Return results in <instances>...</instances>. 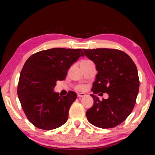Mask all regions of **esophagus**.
<instances>
[{
	"instance_id": "obj_1",
	"label": "esophagus",
	"mask_w": 155,
	"mask_h": 155,
	"mask_svg": "<svg viewBox=\"0 0 155 155\" xmlns=\"http://www.w3.org/2000/svg\"><path fill=\"white\" fill-rule=\"evenodd\" d=\"M85 94H84V93H78V97H79V98H81V97H83L85 96Z\"/></svg>"
}]
</instances>
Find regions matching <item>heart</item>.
Instances as JSON below:
<instances>
[{"label": "heart", "mask_w": 155, "mask_h": 155, "mask_svg": "<svg viewBox=\"0 0 155 155\" xmlns=\"http://www.w3.org/2000/svg\"><path fill=\"white\" fill-rule=\"evenodd\" d=\"M87 61H83L82 63L87 62ZM78 88V90H83V89H84V87H83V86H79Z\"/></svg>", "instance_id": "1"}]
</instances>
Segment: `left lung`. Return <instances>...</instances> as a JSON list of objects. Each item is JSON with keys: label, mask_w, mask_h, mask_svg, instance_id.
I'll return each mask as SVG.
<instances>
[{"label": "left lung", "mask_w": 155, "mask_h": 155, "mask_svg": "<svg viewBox=\"0 0 155 155\" xmlns=\"http://www.w3.org/2000/svg\"><path fill=\"white\" fill-rule=\"evenodd\" d=\"M96 65L98 73L91 94L94 104L86 112L91 124L101 128H114L124 122L132 112L139 91L136 65L128 54L111 48L83 49ZM107 93L102 101L94 94ZM101 94V93H100Z\"/></svg>", "instance_id": "8db88e82"}]
</instances>
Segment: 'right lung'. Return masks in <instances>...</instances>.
Masks as SVG:
<instances>
[{
	"instance_id": "add662e5",
	"label": "right lung",
	"mask_w": 155,
	"mask_h": 155,
	"mask_svg": "<svg viewBox=\"0 0 155 155\" xmlns=\"http://www.w3.org/2000/svg\"><path fill=\"white\" fill-rule=\"evenodd\" d=\"M80 56L81 49L54 48L31 55L20 73L18 94L28 120L43 130H53L65 124L75 92L60 96L54 92L58 80H63L68 71Z\"/></svg>"
}]
</instances>
